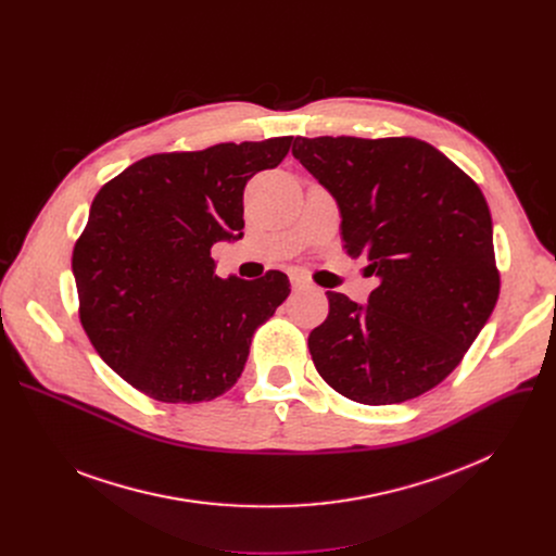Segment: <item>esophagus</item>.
Returning <instances> with one entry per match:
<instances>
[{
    "label": "esophagus",
    "mask_w": 556,
    "mask_h": 556,
    "mask_svg": "<svg viewBox=\"0 0 556 556\" xmlns=\"http://www.w3.org/2000/svg\"><path fill=\"white\" fill-rule=\"evenodd\" d=\"M290 283H292V288H294V290H305V288H312L309 279H307L303 273H299V270L290 273Z\"/></svg>",
    "instance_id": "1"
}]
</instances>
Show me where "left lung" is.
Listing matches in <instances>:
<instances>
[{"mask_svg":"<svg viewBox=\"0 0 556 556\" xmlns=\"http://www.w3.org/2000/svg\"><path fill=\"white\" fill-rule=\"evenodd\" d=\"M292 155L341 208L350 257L380 279L367 305L326 292L307 337L316 371L361 405H395L440 384L500 296L482 189L433 144L409 138H294Z\"/></svg>","mask_w":556,"mask_h":556,"instance_id":"1","label":"left lung"}]
</instances>
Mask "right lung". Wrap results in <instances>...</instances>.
Here are the masks:
<instances>
[{
    "label": "right lung",
    "instance_id": "1",
    "mask_svg": "<svg viewBox=\"0 0 556 556\" xmlns=\"http://www.w3.org/2000/svg\"><path fill=\"white\" fill-rule=\"evenodd\" d=\"M292 136L153 153L97 193L72 251L78 319L99 356L161 403H202L244 371L255 330L290 294L279 270L219 279L211 249L244 228V187Z\"/></svg>",
    "mask_w": 556,
    "mask_h": 556
}]
</instances>
